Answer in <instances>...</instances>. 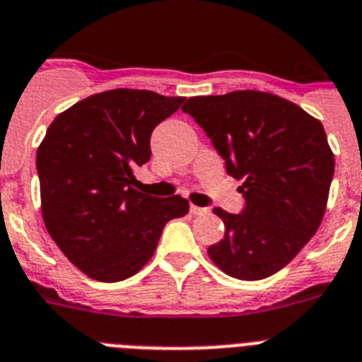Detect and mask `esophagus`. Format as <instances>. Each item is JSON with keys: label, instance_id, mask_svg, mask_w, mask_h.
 Wrapping results in <instances>:
<instances>
[{"label": "esophagus", "instance_id": "34e87169", "mask_svg": "<svg viewBox=\"0 0 362 362\" xmlns=\"http://www.w3.org/2000/svg\"><path fill=\"white\" fill-rule=\"evenodd\" d=\"M189 211L191 214H193V216H206L208 211V208H202V206H195V204H193V206L189 208Z\"/></svg>", "mask_w": 362, "mask_h": 362}]
</instances>
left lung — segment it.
I'll return each mask as SVG.
<instances>
[{"label":"left lung","instance_id":"8db88e82","mask_svg":"<svg viewBox=\"0 0 362 362\" xmlns=\"http://www.w3.org/2000/svg\"><path fill=\"white\" fill-rule=\"evenodd\" d=\"M182 111L206 132L228 175L243 182L240 214L214 208L225 236L208 255L242 281L277 273L324 219L334 175L324 126L299 105L260 90L193 96Z\"/></svg>","mask_w":362,"mask_h":362}]
</instances>
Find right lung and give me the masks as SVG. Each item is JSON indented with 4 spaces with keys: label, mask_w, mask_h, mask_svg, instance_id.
<instances>
[{
    "label": "right lung",
    "mask_w": 362,
    "mask_h": 362,
    "mask_svg": "<svg viewBox=\"0 0 362 362\" xmlns=\"http://www.w3.org/2000/svg\"><path fill=\"white\" fill-rule=\"evenodd\" d=\"M182 96L113 89L55 117L37 151L44 225L85 275L117 283L152 258L161 230L186 216L180 195L137 191L134 169L151 160V135Z\"/></svg>",
    "instance_id": "1"
}]
</instances>
